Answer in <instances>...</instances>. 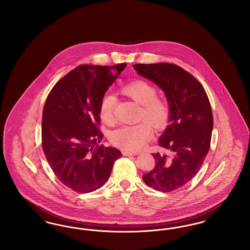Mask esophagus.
<instances>
[{"mask_svg":"<svg viewBox=\"0 0 250 250\" xmlns=\"http://www.w3.org/2000/svg\"><path fill=\"white\" fill-rule=\"evenodd\" d=\"M123 155L125 156H132V155H137V152H129V151H123Z\"/></svg>","mask_w":250,"mask_h":250,"instance_id":"1","label":"esophagus"}]
</instances>
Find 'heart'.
<instances>
[{"label": "heart", "mask_w": 250, "mask_h": 250, "mask_svg": "<svg viewBox=\"0 0 250 250\" xmlns=\"http://www.w3.org/2000/svg\"><path fill=\"white\" fill-rule=\"evenodd\" d=\"M122 92L142 106L139 120L143 122L112 131L109 141L121 149L139 151L152 139V126L156 130H163L167 126L171 116L170 106L166 100L158 98L155 86L145 81L127 84ZM114 105L115 97L109 94L104 95L100 102L99 116L107 125L114 122Z\"/></svg>", "instance_id": "obj_1"}]
</instances>
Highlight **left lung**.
Listing matches in <instances>:
<instances>
[{
    "label": "left lung",
    "mask_w": 250,
    "mask_h": 250,
    "mask_svg": "<svg viewBox=\"0 0 250 250\" xmlns=\"http://www.w3.org/2000/svg\"><path fill=\"white\" fill-rule=\"evenodd\" d=\"M133 66L164 91L171 109L170 124L158 140L167 154H152L155 166L143 181L155 190H176L196 176L210 149L214 119L209 98L199 81L176 64Z\"/></svg>",
    "instance_id": "left-lung-1"
}]
</instances>
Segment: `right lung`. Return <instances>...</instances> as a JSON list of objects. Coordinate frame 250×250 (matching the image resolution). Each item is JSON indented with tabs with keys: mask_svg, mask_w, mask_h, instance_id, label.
<instances>
[{
	"mask_svg": "<svg viewBox=\"0 0 250 250\" xmlns=\"http://www.w3.org/2000/svg\"><path fill=\"white\" fill-rule=\"evenodd\" d=\"M126 63L83 64L49 92L42 115V148L56 177L79 193L100 188L110 175L118 149L99 145L100 102Z\"/></svg>",
	"mask_w": 250,
	"mask_h": 250,
	"instance_id": "right-lung-1",
	"label": "right lung"
}]
</instances>
